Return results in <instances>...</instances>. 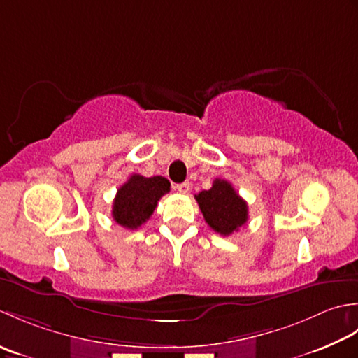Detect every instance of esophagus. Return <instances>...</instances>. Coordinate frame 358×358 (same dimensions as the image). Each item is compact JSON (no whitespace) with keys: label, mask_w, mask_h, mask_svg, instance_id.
Returning <instances> with one entry per match:
<instances>
[{"label":"esophagus","mask_w":358,"mask_h":358,"mask_svg":"<svg viewBox=\"0 0 358 358\" xmlns=\"http://www.w3.org/2000/svg\"><path fill=\"white\" fill-rule=\"evenodd\" d=\"M174 188L178 189L179 193H188L189 192V182H182V184H178V185H174Z\"/></svg>","instance_id":"obj_1"}]
</instances>
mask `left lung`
<instances>
[{
  "instance_id": "8db88e82",
  "label": "left lung",
  "mask_w": 358,
  "mask_h": 358,
  "mask_svg": "<svg viewBox=\"0 0 358 358\" xmlns=\"http://www.w3.org/2000/svg\"><path fill=\"white\" fill-rule=\"evenodd\" d=\"M203 220L216 233L229 236L249 220L247 202L236 193L230 182L215 179L210 189L194 194Z\"/></svg>"
}]
</instances>
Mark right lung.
<instances>
[{
    "label": "right lung",
    "instance_id": "add662e5",
    "mask_svg": "<svg viewBox=\"0 0 358 358\" xmlns=\"http://www.w3.org/2000/svg\"><path fill=\"white\" fill-rule=\"evenodd\" d=\"M170 192V182L162 176L145 178L131 174L115 194L113 217L119 225L129 230L138 229L150 220L159 199Z\"/></svg>",
    "mask_w": 358,
    "mask_h": 358
}]
</instances>
